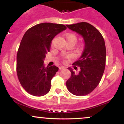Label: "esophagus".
Returning a JSON list of instances; mask_svg holds the SVG:
<instances>
[{"instance_id": "esophagus-1", "label": "esophagus", "mask_w": 124, "mask_h": 124, "mask_svg": "<svg viewBox=\"0 0 124 124\" xmlns=\"http://www.w3.org/2000/svg\"><path fill=\"white\" fill-rule=\"evenodd\" d=\"M66 69V67L65 66H63L59 67V69L60 70H63V69Z\"/></svg>"}]
</instances>
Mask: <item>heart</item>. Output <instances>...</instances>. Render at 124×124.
<instances>
[{"label": "heart", "instance_id": "heart-1", "mask_svg": "<svg viewBox=\"0 0 124 124\" xmlns=\"http://www.w3.org/2000/svg\"><path fill=\"white\" fill-rule=\"evenodd\" d=\"M66 38L67 41L72 42L74 45L76 43L77 41V38L76 36L73 35V34H69V35L66 36Z\"/></svg>", "mask_w": 124, "mask_h": 124}]
</instances>
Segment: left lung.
Wrapping results in <instances>:
<instances>
[{"label":"left lung","mask_w":124,"mask_h":124,"mask_svg":"<svg viewBox=\"0 0 124 124\" xmlns=\"http://www.w3.org/2000/svg\"><path fill=\"white\" fill-rule=\"evenodd\" d=\"M67 27L82 37L84 49L78 61L73 64L80 67L78 73L69 67L71 77L66 81L70 93L83 96L93 92L101 81L106 62V47L100 31L87 22L66 25ZM77 68L74 66V69Z\"/></svg>","instance_id":"8db88e82"}]
</instances>
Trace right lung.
<instances>
[{
	"label": "right lung",
	"instance_id": "right-lung-1",
	"mask_svg": "<svg viewBox=\"0 0 124 124\" xmlns=\"http://www.w3.org/2000/svg\"><path fill=\"white\" fill-rule=\"evenodd\" d=\"M66 29L63 24L42 23L23 35L17 53L16 71L21 85L31 95L43 96L50 90L51 81L59 69L45 67L44 60L54 38Z\"/></svg>",
	"mask_w": 124,
	"mask_h": 124
}]
</instances>
